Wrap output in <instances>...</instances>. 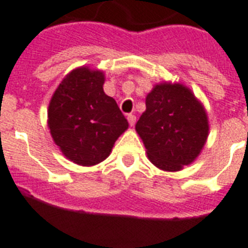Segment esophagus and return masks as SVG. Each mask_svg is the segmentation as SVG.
<instances>
[{
  "mask_svg": "<svg viewBox=\"0 0 248 248\" xmlns=\"http://www.w3.org/2000/svg\"><path fill=\"white\" fill-rule=\"evenodd\" d=\"M127 120H128V124H130V126H134L135 124H136V116L132 113L127 114Z\"/></svg>",
  "mask_w": 248,
  "mask_h": 248,
  "instance_id": "esophagus-1",
  "label": "esophagus"
}]
</instances>
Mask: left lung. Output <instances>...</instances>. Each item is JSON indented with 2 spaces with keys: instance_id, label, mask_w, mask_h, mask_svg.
<instances>
[{
  "instance_id": "1",
  "label": "left lung",
  "mask_w": 248,
  "mask_h": 248,
  "mask_svg": "<svg viewBox=\"0 0 248 248\" xmlns=\"http://www.w3.org/2000/svg\"><path fill=\"white\" fill-rule=\"evenodd\" d=\"M146 110L135 126L149 160L168 172L199 156L209 135L208 116L194 93L182 84L163 82L146 95Z\"/></svg>"
}]
</instances>
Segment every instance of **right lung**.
Segmentation results:
<instances>
[{"label":"right lung","instance_id":"obj_1","mask_svg":"<svg viewBox=\"0 0 248 248\" xmlns=\"http://www.w3.org/2000/svg\"><path fill=\"white\" fill-rule=\"evenodd\" d=\"M104 74L78 67L58 85L48 107V127L62 154L78 166H95L109 155L128 122L103 90Z\"/></svg>","mask_w":248,"mask_h":248}]
</instances>
